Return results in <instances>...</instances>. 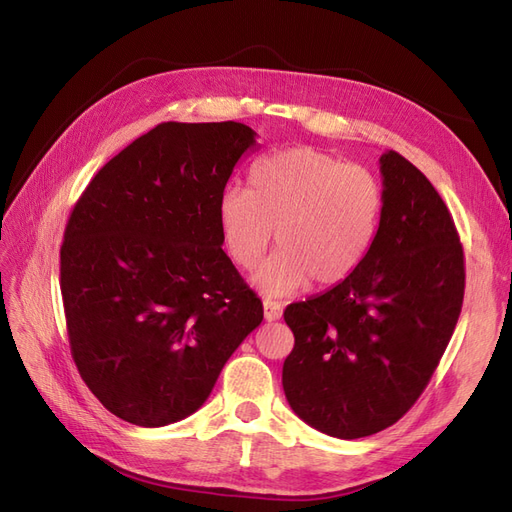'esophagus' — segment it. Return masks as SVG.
<instances>
[{"instance_id": "1", "label": "esophagus", "mask_w": 512, "mask_h": 512, "mask_svg": "<svg viewBox=\"0 0 512 512\" xmlns=\"http://www.w3.org/2000/svg\"><path fill=\"white\" fill-rule=\"evenodd\" d=\"M282 303L280 301H273V299H265V320L273 322V320H280L282 318Z\"/></svg>"}]
</instances>
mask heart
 <instances>
[{"instance_id": "obj_1", "label": "heart", "mask_w": 512, "mask_h": 512, "mask_svg": "<svg viewBox=\"0 0 512 512\" xmlns=\"http://www.w3.org/2000/svg\"><path fill=\"white\" fill-rule=\"evenodd\" d=\"M382 213L374 173L314 147H290L258 158L247 190L220 194L218 228L226 254L245 271L265 258L275 235L280 252L254 282L284 297L309 280L320 288L346 282L369 256Z\"/></svg>"}]
</instances>
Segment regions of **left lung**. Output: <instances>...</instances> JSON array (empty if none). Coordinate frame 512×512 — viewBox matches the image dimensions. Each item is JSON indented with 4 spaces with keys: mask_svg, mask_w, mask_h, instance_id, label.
I'll return each instance as SVG.
<instances>
[{
    "mask_svg": "<svg viewBox=\"0 0 512 512\" xmlns=\"http://www.w3.org/2000/svg\"><path fill=\"white\" fill-rule=\"evenodd\" d=\"M384 213L346 282L290 303L282 384L314 429L356 440L397 423L421 397L461 314L463 247L444 200L397 151L380 156Z\"/></svg>",
    "mask_w": 512,
    "mask_h": 512,
    "instance_id": "obj_1",
    "label": "left lung"
}]
</instances>
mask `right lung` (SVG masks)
Returning <instances> with one entry per match:
<instances>
[{
  "mask_svg": "<svg viewBox=\"0 0 512 512\" xmlns=\"http://www.w3.org/2000/svg\"><path fill=\"white\" fill-rule=\"evenodd\" d=\"M254 147L245 123H160L106 162L70 213L59 271L72 359L123 421L194 414L262 322L218 228L220 194Z\"/></svg>",
  "mask_w": 512,
  "mask_h": 512,
  "instance_id": "obj_1",
  "label": "right lung"
}]
</instances>
